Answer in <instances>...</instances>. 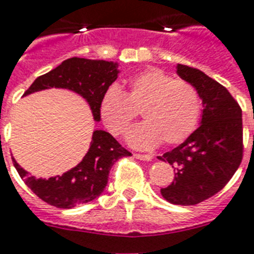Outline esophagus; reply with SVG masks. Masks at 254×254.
<instances>
[{"label":"esophagus","mask_w":254,"mask_h":254,"mask_svg":"<svg viewBox=\"0 0 254 254\" xmlns=\"http://www.w3.org/2000/svg\"><path fill=\"white\" fill-rule=\"evenodd\" d=\"M133 157L137 160H143V161H151L153 157L151 155H140V153H136V155H133Z\"/></svg>","instance_id":"esophagus-1"}]
</instances>
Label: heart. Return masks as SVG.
I'll list each match as a JSON object with an SVG mask.
<instances>
[{
  "instance_id": "b5f03b06",
  "label": "heart",
  "mask_w": 254,
  "mask_h": 254,
  "mask_svg": "<svg viewBox=\"0 0 254 254\" xmlns=\"http://www.w3.org/2000/svg\"><path fill=\"white\" fill-rule=\"evenodd\" d=\"M137 110H141L145 122L129 129L128 144L139 149H151L161 141L174 145L196 128L200 98L191 84L149 68L129 78L127 93L111 85L99 102L101 119L113 135L125 132Z\"/></svg>"
}]
</instances>
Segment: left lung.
<instances>
[{"instance_id":"8db88e82","label":"left lung","mask_w":254,"mask_h":254,"mask_svg":"<svg viewBox=\"0 0 254 254\" xmlns=\"http://www.w3.org/2000/svg\"><path fill=\"white\" fill-rule=\"evenodd\" d=\"M177 74L196 89L203 111L199 127L177 148L157 157L177 170L161 194L170 203L192 206L220 191L240 166L243 118L239 103L218 81L182 64Z\"/></svg>"}]
</instances>
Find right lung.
I'll use <instances>...</instances> for the list:
<instances>
[{"label": "right lung", "mask_w": 254, "mask_h": 254, "mask_svg": "<svg viewBox=\"0 0 254 254\" xmlns=\"http://www.w3.org/2000/svg\"><path fill=\"white\" fill-rule=\"evenodd\" d=\"M118 63L105 60H90L70 58L38 77L24 95L32 94L51 88L68 89L80 94L88 102L95 122L101 121L99 102L103 93L118 78ZM126 156H131L110 133L95 129L89 151L74 168L48 180L28 176L27 170L13 157V164L23 178L24 184L51 206L59 208H72L77 204L88 203L103 192L109 180L111 166Z\"/></svg>", "instance_id": "1"}]
</instances>
